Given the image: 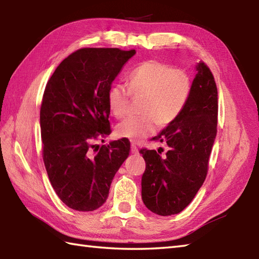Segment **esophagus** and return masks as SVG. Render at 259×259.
<instances>
[{
    "label": "esophagus",
    "instance_id": "34e87169",
    "mask_svg": "<svg viewBox=\"0 0 259 259\" xmlns=\"http://www.w3.org/2000/svg\"><path fill=\"white\" fill-rule=\"evenodd\" d=\"M131 153H134V155H137V153H139L138 148H137V146L135 144L131 145Z\"/></svg>",
    "mask_w": 259,
    "mask_h": 259
}]
</instances>
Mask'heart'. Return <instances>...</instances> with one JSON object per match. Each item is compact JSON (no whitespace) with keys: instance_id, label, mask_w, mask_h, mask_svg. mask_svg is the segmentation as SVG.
Here are the masks:
<instances>
[{"instance_id":"b5f03b06","label":"heart","mask_w":259,"mask_h":259,"mask_svg":"<svg viewBox=\"0 0 259 259\" xmlns=\"http://www.w3.org/2000/svg\"><path fill=\"white\" fill-rule=\"evenodd\" d=\"M191 92L189 74L156 60L142 62L129 75V88L114 83L108 91V106L117 119L129 111L130 97H144L139 117H129L115 128L120 138L140 141L179 117Z\"/></svg>"}]
</instances>
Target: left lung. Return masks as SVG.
Segmentation results:
<instances>
[{"label":"left lung","instance_id":"obj_1","mask_svg":"<svg viewBox=\"0 0 259 259\" xmlns=\"http://www.w3.org/2000/svg\"><path fill=\"white\" fill-rule=\"evenodd\" d=\"M188 101L179 117L153 140L166 142V156L142 149L146 170L141 197L159 216L179 213L194 199L206 179L208 160L217 134L218 93L211 71L197 63Z\"/></svg>","mask_w":259,"mask_h":259}]
</instances>
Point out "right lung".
<instances>
[{"label": "right lung", "mask_w": 259, "mask_h": 259, "mask_svg": "<svg viewBox=\"0 0 259 259\" xmlns=\"http://www.w3.org/2000/svg\"><path fill=\"white\" fill-rule=\"evenodd\" d=\"M136 50L84 48L54 71L43 95L40 125L43 161L50 183L68 207L93 211L106 202L115 172L129 156L128 139L103 145L109 135L108 91Z\"/></svg>", "instance_id": "obj_1"}]
</instances>
